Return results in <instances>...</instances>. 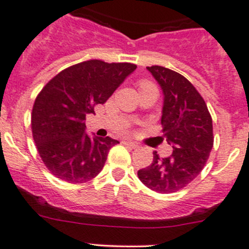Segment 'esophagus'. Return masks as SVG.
Wrapping results in <instances>:
<instances>
[{
    "label": "esophagus",
    "mask_w": 249,
    "mask_h": 249,
    "mask_svg": "<svg viewBox=\"0 0 249 249\" xmlns=\"http://www.w3.org/2000/svg\"><path fill=\"white\" fill-rule=\"evenodd\" d=\"M124 144H126V145H129V146H131L132 149H137L138 146V143H136V142H132V141H125L124 142Z\"/></svg>",
    "instance_id": "esophagus-1"
}]
</instances>
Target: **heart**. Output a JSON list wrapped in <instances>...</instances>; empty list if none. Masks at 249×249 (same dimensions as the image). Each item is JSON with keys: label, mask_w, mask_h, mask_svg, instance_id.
Listing matches in <instances>:
<instances>
[{"label": "heart", "mask_w": 249, "mask_h": 249, "mask_svg": "<svg viewBox=\"0 0 249 249\" xmlns=\"http://www.w3.org/2000/svg\"><path fill=\"white\" fill-rule=\"evenodd\" d=\"M138 85H140V88H141V89H142V88H144V87H146V86H149V85H153V83H150V82H149V81L142 80V81H140V83H138Z\"/></svg>", "instance_id": "b5f03b06"}]
</instances>
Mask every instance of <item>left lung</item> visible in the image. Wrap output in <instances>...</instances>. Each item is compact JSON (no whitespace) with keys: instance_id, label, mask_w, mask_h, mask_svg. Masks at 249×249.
Returning <instances> with one entry per match:
<instances>
[{"instance_id":"8db88e82","label":"left lung","mask_w":249,"mask_h":249,"mask_svg":"<svg viewBox=\"0 0 249 249\" xmlns=\"http://www.w3.org/2000/svg\"><path fill=\"white\" fill-rule=\"evenodd\" d=\"M163 91L161 125L167 142L173 144L169 158L154 153L150 166L138 171L141 181L159 193H173L199 175L213 146V118L195 86L168 68L146 67Z\"/></svg>"}]
</instances>
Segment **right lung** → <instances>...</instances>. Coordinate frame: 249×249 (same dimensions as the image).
<instances>
[{
  "instance_id": "add662e5",
  "label": "right lung",
  "mask_w": 249,
  "mask_h": 249,
  "mask_svg": "<svg viewBox=\"0 0 249 249\" xmlns=\"http://www.w3.org/2000/svg\"><path fill=\"white\" fill-rule=\"evenodd\" d=\"M137 65L90 59L62 70L36 98L31 117L33 140L52 175L82 184L103 169L107 154L118 141L89 137L86 114L105 104Z\"/></svg>"
}]
</instances>
